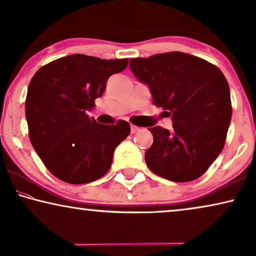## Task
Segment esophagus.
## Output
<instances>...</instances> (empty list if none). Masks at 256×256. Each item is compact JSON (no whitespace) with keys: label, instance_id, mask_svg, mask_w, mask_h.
Returning <instances> with one entry per match:
<instances>
[{"label":"esophagus","instance_id":"34e87169","mask_svg":"<svg viewBox=\"0 0 256 256\" xmlns=\"http://www.w3.org/2000/svg\"><path fill=\"white\" fill-rule=\"evenodd\" d=\"M138 130H140V128L138 127V126H134V124L130 126V132H132V134H135V132H138Z\"/></svg>","mask_w":256,"mask_h":256}]
</instances>
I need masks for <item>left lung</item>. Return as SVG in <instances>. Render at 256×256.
Masks as SVG:
<instances>
[{"instance_id":"obj_1","label":"left lung","mask_w":256,"mask_h":256,"mask_svg":"<svg viewBox=\"0 0 256 256\" xmlns=\"http://www.w3.org/2000/svg\"><path fill=\"white\" fill-rule=\"evenodd\" d=\"M130 70L152 94V104L172 118L174 130L149 128L146 163L172 182L197 180L225 146L232 118L228 82L216 65L184 52L132 58Z\"/></svg>"}]
</instances>
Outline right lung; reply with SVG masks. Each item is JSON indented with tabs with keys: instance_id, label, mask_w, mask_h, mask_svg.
Masks as SVG:
<instances>
[{
	"instance_id": "1",
	"label": "right lung",
	"mask_w": 256,
	"mask_h": 256,
	"mask_svg": "<svg viewBox=\"0 0 256 256\" xmlns=\"http://www.w3.org/2000/svg\"><path fill=\"white\" fill-rule=\"evenodd\" d=\"M128 58L71 54L42 66L31 79L26 116L34 149L50 172L70 184H86L107 174L114 150L130 132L118 120L101 124L86 114L106 90L108 78Z\"/></svg>"
}]
</instances>
